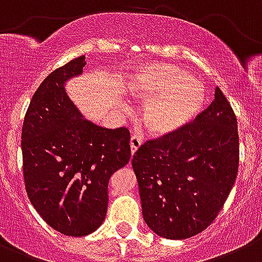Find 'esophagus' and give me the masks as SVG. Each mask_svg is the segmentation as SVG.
<instances>
[{
	"mask_svg": "<svg viewBox=\"0 0 262 262\" xmlns=\"http://www.w3.org/2000/svg\"><path fill=\"white\" fill-rule=\"evenodd\" d=\"M141 143H143V140H141L140 136L138 135L131 136V140H129V148H131V154H133V156L138 151V149L140 148Z\"/></svg>",
	"mask_w": 262,
	"mask_h": 262,
	"instance_id": "esophagus-1",
	"label": "esophagus"
}]
</instances>
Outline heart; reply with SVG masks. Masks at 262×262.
<instances>
[{
    "instance_id": "1",
    "label": "heart",
    "mask_w": 262,
    "mask_h": 262,
    "mask_svg": "<svg viewBox=\"0 0 262 262\" xmlns=\"http://www.w3.org/2000/svg\"><path fill=\"white\" fill-rule=\"evenodd\" d=\"M126 92L144 104L141 122L153 136H167L190 124L206 105V90L186 69L161 61L136 67Z\"/></svg>"
}]
</instances>
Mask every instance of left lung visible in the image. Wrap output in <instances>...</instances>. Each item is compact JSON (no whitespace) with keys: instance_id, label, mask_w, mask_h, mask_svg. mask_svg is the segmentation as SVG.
Listing matches in <instances>:
<instances>
[{"instance_id":"1","label":"left lung","mask_w":262,"mask_h":262,"mask_svg":"<svg viewBox=\"0 0 262 262\" xmlns=\"http://www.w3.org/2000/svg\"><path fill=\"white\" fill-rule=\"evenodd\" d=\"M143 217L162 238L186 239L207 228L225 203L239 163L236 118L219 87L183 129L146 141L133 158Z\"/></svg>"}]
</instances>
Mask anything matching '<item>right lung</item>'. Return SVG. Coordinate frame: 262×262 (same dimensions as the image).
Returning a JSON list of instances; mask_svg holds the SVG:
<instances>
[{
  "label": "right lung",
  "mask_w": 262,
  "mask_h": 262,
  "mask_svg": "<svg viewBox=\"0 0 262 262\" xmlns=\"http://www.w3.org/2000/svg\"><path fill=\"white\" fill-rule=\"evenodd\" d=\"M84 55L45 78L21 131L27 194L47 225L69 236L105 220L109 179L131 157L127 128H104L83 117L66 84L82 76Z\"/></svg>",
  "instance_id": "1"
}]
</instances>
